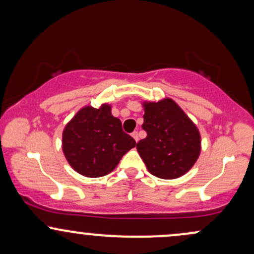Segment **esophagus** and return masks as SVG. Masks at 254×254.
I'll list each match as a JSON object with an SVG mask.
<instances>
[{
	"label": "esophagus",
	"mask_w": 254,
	"mask_h": 254,
	"mask_svg": "<svg viewBox=\"0 0 254 254\" xmlns=\"http://www.w3.org/2000/svg\"><path fill=\"white\" fill-rule=\"evenodd\" d=\"M131 136L133 137V139H135V141L137 142L138 141V132H137V131H133L132 133H131Z\"/></svg>",
	"instance_id": "esophagus-1"
}]
</instances>
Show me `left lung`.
I'll return each instance as SVG.
<instances>
[{
	"label": "left lung",
	"mask_w": 254,
	"mask_h": 254,
	"mask_svg": "<svg viewBox=\"0 0 254 254\" xmlns=\"http://www.w3.org/2000/svg\"><path fill=\"white\" fill-rule=\"evenodd\" d=\"M142 127L147 137L137 151L153 176L176 179L196 164L200 153V135L193 122L170 98L143 103Z\"/></svg>",
	"instance_id": "left-lung-1"
}]
</instances>
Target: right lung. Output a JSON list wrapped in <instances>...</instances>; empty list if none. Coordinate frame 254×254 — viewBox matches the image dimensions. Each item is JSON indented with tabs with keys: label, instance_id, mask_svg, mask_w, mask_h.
Here are the masks:
<instances>
[{
	"label": "right lung",
	"instance_id": "obj_1",
	"mask_svg": "<svg viewBox=\"0 0 254 254\" xmlns=\"http://www.w3.org/2000/svg\"><path fill=\"white\" fill-rule=\"evenodd\" d=\"M136 145L125 133L109 104L99 109L84 106L65 125L62 136L64 156L77 173L88 178L109 174L125 153Z\"/></svg>",
	"mask_w": 254,
	"mask_h": 254
}]
</instances>
